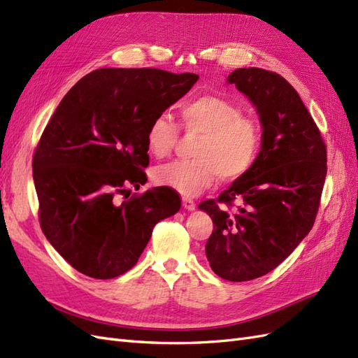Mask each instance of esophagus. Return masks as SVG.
<instances>
[{
	"label": "esophagus",
	"instance_id": "esophagus-1",
	"mask_svg": "<svg viewBox=\"0 0 358 358\" xmlns=\"http://www.w3.org/2000/svg\"><path fill=\"white\" fill-rule=\"evenodd\" d=\"M182 206H183V208H185L187 210H194V209H196V201L188 199V197H183V199H182Z\"/></svg>",
	"mask_w": 358,
	"mask_h": 358
}]
</instances>
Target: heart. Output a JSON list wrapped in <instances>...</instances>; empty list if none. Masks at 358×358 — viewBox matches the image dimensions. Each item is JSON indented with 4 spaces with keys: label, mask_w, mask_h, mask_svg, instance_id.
Wrapping results in <instances>:
<instances>
[{
    "label": "heart",
    "mask_w": 358,
    "mask_h": 358,
    "mask_svg": "<svg viewBox=\"0 0 358 358\" xmlns=\"http://www.w3.org/2000/svg\"><path fill=\"white\" fill-rule=\"evenodd\" d=\"M180 127L187 134L200 136L194 159H178L155 169L161 187L182 196H197L221 178L230 182L251 170L262 150V129L231 101L218 95H201L180 107ZM179 140V128L166 115L154 117L146 129L149 152L167 157Z\"/></svg>",
    "instance_id": "b5f03b06"
}]
</instances>
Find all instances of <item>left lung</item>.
Here are the masks:
<instances>
[{"label":"left lung","mask_w":358,"mask_h":358,"mask_svg":"<svg viewBox=\"0 0 358 358\" xmlns=\"http://www.w3.org/2000/svg\"><path fill=\"white\" fill-rule=\"evenodd\" d=\"M227 80L257 107L262 150L251 170L199 208L213 221L206 243L212 270L245 282L272 272L310 231L327 175V148L282 76L249 67L234 70ZM234 201L241 206L231 211Z\"/></svg>","instance_id":"1"}]
</instances>
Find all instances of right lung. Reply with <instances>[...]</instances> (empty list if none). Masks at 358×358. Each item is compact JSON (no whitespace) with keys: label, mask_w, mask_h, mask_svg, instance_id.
Segmentation results:
<instances>
[{"label":"right lung","mask_w":358,"mask_h":358,"mask_svg":"<svg viewBox=\"0 0 358 358\" xmlns=\"http://www.w3.org/2000/svg\"><path fill=\"white\" fill-rule=\"evenodd\" d=\"M199 80L159 69H100L61 100L32 157L43 233L78 272L112 279L134 267L154 227L180 209L167 187L146 183V129Z\"/></svg>","instance_id":"obj_1"}]
</instances>
